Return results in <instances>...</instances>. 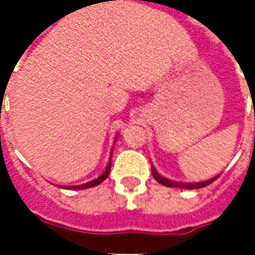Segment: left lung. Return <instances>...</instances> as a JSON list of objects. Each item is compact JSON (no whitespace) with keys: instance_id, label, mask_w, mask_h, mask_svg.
<instances>
[{"instance_id":"left-lung-1","label":"left lung","mask_w":255,"mask_h":255,"mask_svg":"<svg viewBox=\"0 0 255 255\" xmlns=\"http://www.w3.org/2000/svg\"><path fill=\"white\" fill-rule=\"evenodd\" d=\"M152 174H153V177L156 179V181H159L160 184L166 186V187H180V189H189V190H191V189H201V187H206V186H209L210 183H213V181L219 177V176H216V177H211L210 180L200 181V183H180V181L169 180V179H166V177L160 176L153 166H152Z\"/></svg>"}]
</instances>
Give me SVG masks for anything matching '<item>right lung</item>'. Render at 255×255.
I'll list each match as a JSON object with an SVG mask.
<instances>
[{
    "label": "right lung",
    "instance_id": "1",
    "mask_svg": "<svg viewBox=\"0 0 255 255\" xmlns=\"http://www.w3.org/2000/svg\"><path fill=\"white\" fill-rule=\"evenodd\" d=\"M111 166H112V162L108 163V166H106V169L103 171L102 174L98 177V179H95V180L88 181V183H84V184H79V186H72V187H69L68 186V189H75V190H84V189H89V187H93V186H98V184H101L108 176H109V171H111ZM65 189V187H64Z\"/></svg>",
    "mask_w": 255,
    "mask_h": 255
}]
</instances>
